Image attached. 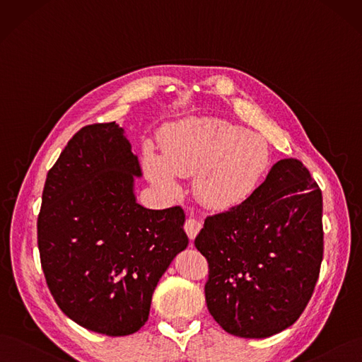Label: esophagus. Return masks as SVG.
Here are the masks:
<instances>
[{"label": "esophagus", "instance_id": "obj_1", "mask_svg": "<svg viewBox=\"0 0 362 362\" xmlns=\"http://www.w3.org/2000/svg\"><path fill=\"white\" fill-rule=\"evenodd\" d=\"M202 226H203L202 219H198L195 216H189L188 219H186V222H185V231H186V234H188L191 243L194 242V238L197 237L199 230H202Z\"/></svg>", "mask_w": 362, "mask_h": 362}]
</instances>
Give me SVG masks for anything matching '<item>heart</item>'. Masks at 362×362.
Here are the masks:
<instances>
[{
	"label": "heart",
	"instance_id": "heart-1",
	"mask_svg": "<svg viewBox=\"0 0 362 362\" xmlns=\"http://www.w3.org/2000/svg\"><path fill=\"white\" fill-rule=\"evenodd\" d=\"M159 153L146 147V176L174 194L179 177L194 174V191L210 209H231L255 192L270 167V146L258 132L228 120L195 116L171 124L160 136Z\"/></svg>",
	"mask_w": 362,
	"mask_h": 362
}]
</instances>
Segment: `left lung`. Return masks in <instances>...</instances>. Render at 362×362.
Wrapping results in <instances>:
<instances>
[{"label":"left lung","instance_id":"8db88e82","mask_svg":"<svg viewBox=\"0 0 362 362\" xmlns=\"http://www.w3.org/2000/svg\"><path fill=\"white\" fill-rule=\"evenodd\" d=\"M195 247L209 262L213 319L237 337L274 336L301 316L317 282L322 192L298 159H280L246 202L207 216Z\"/></svg>","mask_w":362,"mask_h":362}]
</instances>
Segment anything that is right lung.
Returning <instances> with one entry per match:
<instances>
[{
    "instance_id": "1",
    "label": "right lung",
    "mask_w": 362,
    "mask_h": 362,
    "mask_svg": "<svg viewBox=\"0 0 362 362\" xmlns=\"http://www.w3.org/2000/svg\"><path fill=\"white\" fill-rule=\"evenodd\" d=\"M140 176L124 128L83 127L47 173L37 221L42 269L59 309L112 337L146 324L160 276L188 246L182 207L137 203Z\"/></svg>"
}]
</instances>
